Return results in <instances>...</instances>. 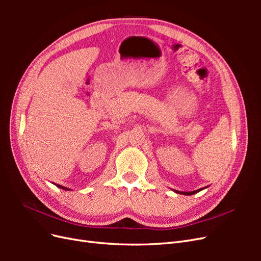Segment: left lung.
I'll return each mask as SVG.
<instances>
[{
	"mask_svg": "<svg viewBox=\"0 0 261 261\" xmlns=\"http://www.w3.org/2000/svg\"><path fill=\"white\" fill-rule=\"evenodd\" d=\"M200 192V189H198V191H195V192H189V193H180V194H184V195H193V194H196ZM176 193H179V192H176Z\"/></svg>",
	"mask_w": 261,
	"mask_h": 261,
	"instance_id": "left-lung-1",
	"label": "left lung"
}]
</instances>
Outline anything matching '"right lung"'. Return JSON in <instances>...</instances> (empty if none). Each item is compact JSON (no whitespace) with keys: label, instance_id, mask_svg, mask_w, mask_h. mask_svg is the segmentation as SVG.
Listing matches in <instances>:
<instances>
[{"label":"right lung","instance_id":"obj_1","mask_svg":"<svg viewBox=\"0 0 261 261\" xmlns=\"http://www.w3.org/2000/svg\"><path fill=\"white\" fill-rule=\"evenodd\" d=\"M57 186H58V187H60V188H63V189H66V191L68 189V188H66V187H63V186H61V185H57Z\"/></svg>","mask_w":261,"mask_h":261}]
</instances>
